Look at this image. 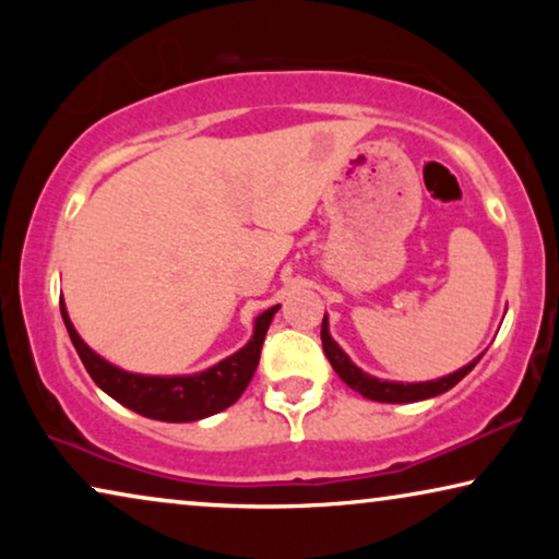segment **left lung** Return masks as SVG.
I'll use <instances>...</instances> for the list:
<instances>
[{"label": "left lung", "mask_w": 559, "mask_h": 559, "mask_svg": "<svg viewBox=\"0 0 559 559\" xmlns=\"http://www.w3.org/2000/svg\"><path fill=\"white\" fill-rule=\"evenodd\" d=\"M320 341H323V350L328 356V361L335 369V373L346 381L350 389H356L358 394H364L366 400H373V402H392V404H407V402H419V400H430V396H438L442 392H448V389H453L457 381H461L465 373H468L473 366L480 361V354L476 361L463 366V369H457L455 373H450V377H442L438 381H423V384H396V381H381V379H373L369 373H364L358 366L350 364V358L343 354L338 343L331 338V333H328V320L323 318V325H320Z\"/></svg>", "instance_id": "1"}]
</instances>
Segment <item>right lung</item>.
<instances>
[{
	"mask_svg": "<svg viewBox=\"0 0 559 559\" xmlns=\"http://www.w3.org/2000/svg\"><path fill=\"white\" fill-rule=\"evenodd\" d=\"M280 305H274L254 323V338L243 346L239 354L228 356L226 361L213 366V369L195 373V377H140V373L121 371L117 366L106 364L98 358L86 343L79 338L71 320H68L66 305L60 302V316L68 328L75 350H79L88 377L104 389L111 400L124 404L136 415L150 419H163V423H195L216 412L231 407V404L243 394L254 377L259 366V354L270 328L274 312Z\"/></svg>",
	"mask_w": 559,
	"mask_h": 559,
	"instance_id": "right-lung-1",
	"label": "right lung"
}]
</instances>
